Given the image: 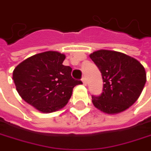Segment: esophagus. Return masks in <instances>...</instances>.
Segmentation results:
<instances>
[{"label": "esophagus", "mask_w": 151, "mask_h": 151, "mask_svg": "<svg viewBox=\"0 0 151 151\" xmlns=\"http://www.w3.org/2000/svg\"><path fill=\"white\" fill-rule=\"evenodd\" d=\"M81 80H82V82H83V84L86 86V78H85V77H82V78H81Z\"/></svg>", "instance_id": "esophagus-1"}]
</instances>
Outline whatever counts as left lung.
Here are the masks:
<instances>
[{"mask_svg":"<svg viewBox=\"0 0 151 151\" xmlns=\"http://www.w3.org/2000/svg\"><path fill=\"white\" fill-rule=\"evenodd\" d=\"M90 58L99 69L104 82L102 93L91 96L96 108L107 114H116L137 101L146 82V73L140 62L110 50L96 51Z\"/></svg>","mask_w":151,"mask_h":151,"instance_id":"obj_1","label":"left lung"}]
</instances>
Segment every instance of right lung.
I'll list each match as a JSON object with an SVG mask.
<instances>
[{"instance_id":"1","label":"right lung","mask_w":151,"mask_h":151,"mask_svg":"<svg viewBox=\"0 0 151 151\" xmlns=\"http://www.w3.org/2000/svg\"><path fill=\"white\" fill-rule=\"evenodd\" d=\"M65 59L63 53L48 51L19 64L13 72V79L21 99L46 113L63 108L73 87L82 84L73 78L72 68L63 65Z\"/></svg>"}]
</instances>
